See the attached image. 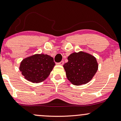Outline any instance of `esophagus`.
Segmentation results:
<instances>
[{
    "label": "esophagus",
    "mask_w": 121,
    "mask_h": 121,
    "mask_svg": "<svg viewBox=\"0 0 121 121\" xmlns=\"http://www.w3.org/2000/svg\"><path fill=\"white\" fill-rule=\"evenodd\" d=\"M64 64V61H61V62H57V63H56V64H57V65H63Z\"/></svg>",
    "instance_id": "esophagus-1"
}]
</instances>
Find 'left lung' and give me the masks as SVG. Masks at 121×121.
<instances>
[{
	"mask_svg": "<svg viewBox=\"0 0 121 121\" xmlns=\"http://www.w3.org/2000/svg\"><path fill=\"white\" fill-rule=\"evenodd\" d=\"M64 68L66 77L73 84H85L91 80L97 73L98 65L97 60L89 53L79 52L71 53Z\"/></svg>",
	"mask_w": 121,
	"mask_h": 121,
	"instance_id": "left-lung-1",
	"label": "left lung"
}]
</instances>
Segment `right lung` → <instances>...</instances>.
Masks as SVG:
<instances>
[{"mask_svg": "<svg viewBox=\"0 0 121 121\" xmlns=\"http://www.w3.org/2000/svg\"><path fill=\"white\" fill-rule=\"evenodd\" d=\"M55 65L53 57L45 54H36L23 59L19 70L26 79L39 83L49 76Z\"/></svg>", "mask_w": 121, "mask_h": 121, "instance_id": "obj_1", "label": "right lung"}]
</instances>
